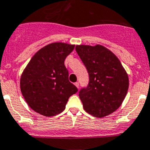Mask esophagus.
I'll return each instance as SVG.
<instances>
[{
  "mask_svg": "<svg viewBox=\"0 0 150 150\" xmlns=\"http://www.w3.org/2000/svg\"><path fill=\"white\" fill-rule=\"evenodd\" d=\"M75 86L77 87V88H78V87H79V83H78V82H75Z\"/></svg>",
  "mask_w": 150,
  "mask_h": 150,
  "instance_id": "obj_1",
  "label": "esophagus"
}]
</instances>
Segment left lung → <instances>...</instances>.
Segmentation results:
<instances>
[{"instance_id": "8db88e82", "label": "left lung", "mask_w": 150, "mask_h": 150, "mask_svg": "<svg viewBox=\"0 0 150 150\" xmlns=\"http://www.w3.org/2000/svg\"><path fill=\"white\" fill-rule=\"evenodd\" d=\"M77 53L88 71L89 81L79 91L83 108L102 118L119 108L125 98L129 79L118 58L103 46L77 45Z\"/></svg>"}]
</instances>
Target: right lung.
<instances>
[{
	"mask_svg": "<svg viewBox=\"0 0 150 150\" xmlns=\"http://www.w3.org/2000/svg\"><path fill=\"white\" fill-rule=\"evenodd\" d=\"M75 45L62 42L47 45L31 58L20 78V89L29 107L38 114L53 117L65 109L78 88L69 81L64 65Z\"/></svg>",
	"mask_w": 150,
	"mask_h": 150,
	"instance_id": "1",
	"label": "right lung"
}]
</instances>
